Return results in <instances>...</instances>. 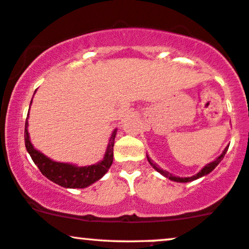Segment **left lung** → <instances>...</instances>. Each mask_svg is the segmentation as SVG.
Returning a JSON list of instances; mask_svg holds the SVG:
<instances>
[{
	"label": "left lung",
	"instance_id": "1",
	"mask_svg": "<svg viewBox=\"0 0 249 249\" xmlns=\"http://www.w3.org/2000/svg\"><path fill=\"white\" fill-rule=\"evenodd\" d=\"M227 150H228V146H227L226 149L223 150V152H222V154H221L220 156H218V157L216 158V160H213V162H212V163H209V164H207L206 166H204L203 169H202V170L200 171V173H197V174H196V175H194V176H191V177H176V176H173V175H171V174H169L168 171L163 170V169H160V166H157V165H156L155 163L152 162L151 160H150V157H149V156H147V160H149V163H150V164L152 165V168L156 169V170H157L158 173H160V174H162L163 176H165L166 178L171 179V181H175V182H179V183H187V182L195 181V179L200 178V177H202V176H206V175H208L209 173H212V171L214 170L215 168H216L218 163H220L221 160H223V157H225V155H226Z\"/></svg>",
	"mask_w": 249,
	"mask_h": 249
}]
</instances>
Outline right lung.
I'll use <instances>...</instances> for the list:
<instances>
[{
	"label": "right lung",
	"mask_w": 249,
	"mask_h": 249,
	"mask_svg": "<svg viewBox=\"0 0 249 249\" xmlns=\"http://www.w3.org/2000/svg\"><path fill=\"white\" fill-rule=\"evenodd\" d=\"M32 104V102H31ZM29 116V111H28ZM117 130L112 132L110 141H108L107 149L103 160L93 165L89 166H76L70 163H60L52 160L47 156L37 151L31 143L28 133V117L26 119L24 125V144L28 154L31 155L33 162L36 164L41 174L47 177L52 182L61 185L64 188H86L92 183L97 182L107 173L113 162V145L114 138H116Z\"/></svg>",
	"instance_id": "1"
}]
</instances>
